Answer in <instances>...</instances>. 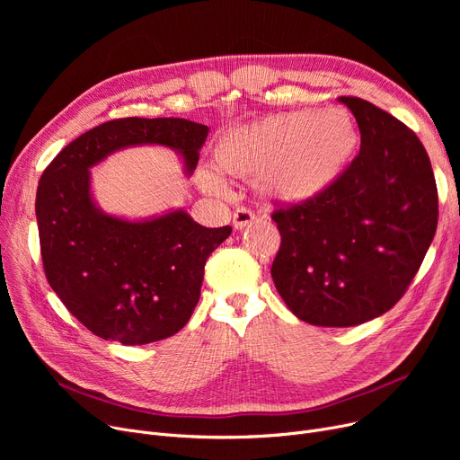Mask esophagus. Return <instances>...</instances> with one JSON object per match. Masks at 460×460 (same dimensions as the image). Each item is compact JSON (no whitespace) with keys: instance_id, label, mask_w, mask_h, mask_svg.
Listing matches in <instances>:
<instances>
[{"instance_id":"34e87169","label":"esophagus","mask_w":460,"mask_h":460,"mask_svg":"<svg viewBox=\"0 0 460 460\" xmlns=\"http://www.w3.org/2000/svg\"><path fill=\"white\" fill-rule=\"evenodd\" d=\"M253 222H255V214L250 208L240 207L234 210V214H233V227L234 229H244V227L252 226Z\"/></svg>"}]
</instances>
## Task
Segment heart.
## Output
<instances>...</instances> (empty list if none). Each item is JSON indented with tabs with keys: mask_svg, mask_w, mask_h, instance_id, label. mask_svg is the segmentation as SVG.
I'll return each instance as SVG.
<instances>
[{
	"mask_svg": "<svg viewBox=\"0 0 460 460\" xmlns=\"http://www.w3.org/2000/svg\"><path fill=\"white\" fill-rule=\"evenodd\" d=\"M356 147L358 130L345 111H288L227 132L216 143L214 165L231 177H257L274 201L302 203L335 182ZM201 184L217 188L210 175Z\"/></svg>",
	"mask_w": 460,
	"mask_h": 460,
	"instance_id": "obj_1",
	"label": "heart"
}]
</instances>
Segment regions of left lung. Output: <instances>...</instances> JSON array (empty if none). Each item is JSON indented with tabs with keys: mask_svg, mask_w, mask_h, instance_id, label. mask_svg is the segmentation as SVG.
I'll return each mask as SVG.
<instances>
[{
	"mask_svg": "<svg viewBox=\"0 0 460 460\" xmlns=\"http://www.w3.org/2000/svg\"><path fill=\"white\" fill-rule=\"evenodd\" d=\"M361 134L358 156L323 193L278 205L279 296L309 324L345 328L392 309L418 274L438 226L427 151L399 119L340 96Z\"/></svg>",
	"mask_w": 460,
	"mask_h": 460,
	"instance_id": "obj_1",
	"label": "left lung"
}]
</instances>
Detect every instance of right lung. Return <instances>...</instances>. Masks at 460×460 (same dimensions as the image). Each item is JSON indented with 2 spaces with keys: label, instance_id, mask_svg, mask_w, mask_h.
Segmentation results:
<instances>
[{
  "label": "right lung",
  "instance_id": "right-lung-1",
  "mask_svg": "<svg viewBox=\"0 0 460 460\" xmlns=\"http://www.w3.org/2000/svg\"><path fill=\"white\" fill-rule=\"evenodd\" d=\"M208 127L179 117L113 119L70 141L44 169L37 224L48 283L89 332L123 345L177 333L201 295L205 262L231 227H203L184 210L127 222L96 208L89 167L128 145L177 149L186 173L199 160Z\"/></svg>",
  "mask_w": 460,
  "mask_h": 460
}]
</instances>
